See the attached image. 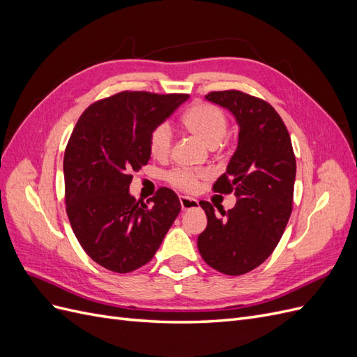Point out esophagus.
Masks as SVG:
<instances>
[{
  "instance_id": "1",
  "label": "esophagus",
  "mask_w": 357,
  "mask_h": 357,
  "mask_svg": "<svg viewBox=\"0 0 357 357\" xmlns=\"http://www.w3.org/2000/svg\"><path fill=\"white\" fill-rule=\"evenodd\" d=\"M180 204H181V210H185V211L198 207V201L193 198H189V197H180Z\"/></svg>"
}]
</instances>
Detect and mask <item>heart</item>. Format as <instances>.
Returning a JSON list of instances; mask_svg holds the SVG:
<instances>
[{"instance_id":"1","label":"heart","mask_w":357,"mask_h":357,"mask_svg":"<svg viewBox=\"0 0 357 357\" xmlns=\"http://www.w3.org/2000/svg\"><path fill=\"white\" fill-rule=\"evenodd\" d=\"M181 125L188 132L199 138L201 142L213 149L218 147L228 134V117L219 107L197 102L190 105L181 116ZM172 143L171 129L167 123L156 125L149 137V150L155 159H165L169 155ZM208 177L202 169L176 168L167 174L169 185L185 192H197L201 181Z\"/></svg>"}]
</instances>
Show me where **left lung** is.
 I'll return each mask as SVG.
<instances>
[{"label":"left lung","instance_id":"obj_1","mask_svg":"<svg viewBox=\"0 0 357 357\" xmlns=\"http://www.w3.org/2000/svg\"><path fill=\"white\" fill-rule=\"evenodd\" d=\"M205 100L228 109L240 126L238 146L213 190L234 192L235 207L218 218L201 201L207 228L198 236L202 259L215 271L241 275L264 264L286 229L294 202L296 160L290 135L271 104L241 91H220Z\"/></svg>","mask_w":357,"mask_h":357}]
</instances>
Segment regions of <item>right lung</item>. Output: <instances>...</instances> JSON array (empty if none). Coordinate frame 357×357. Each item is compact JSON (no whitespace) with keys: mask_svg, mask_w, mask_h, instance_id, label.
<instances>
[{"mask_svg":"<svg viewBox=\"0 0 357 357\" xmlns=\"http://www.w3.org/2000/svg\"><path fill=\"white\" fill-rule=\"evenodd\" d=\"M188 98L119 92L89 105L73 129L63 155L67 214L83 250L105 269L126 274L152 261L181 210L168 188L144 204L129 185L150 159L152 129Z\"/></svg>","mask_w":357,"mask_h":357,"instance_id":"obj_1","label":"right lung"}]
</instances>
